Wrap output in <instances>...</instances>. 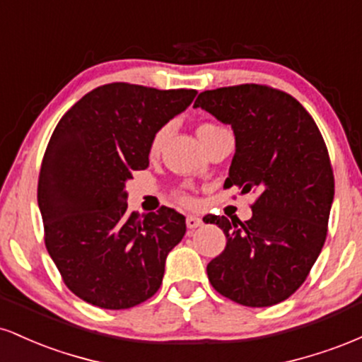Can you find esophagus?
Wrapping results in <instances>:
<instances>
[{
  "label": "esophagus",
  "instance_id": "esophagus-1",
  "mask_svg": "<svg viewBox=\"0 0 362 362\" xmlns=\"http://www.w3.org/2000/svg\"><path fill=\"white\" fill-rule=\"evenodd\" d=\"M185 224H187V228H189V230H195V228L202 226V219L197 218V216H187Z\"/></svg>",
  "mask_w": 362,
  "mask_h": 362
}]
</instances>
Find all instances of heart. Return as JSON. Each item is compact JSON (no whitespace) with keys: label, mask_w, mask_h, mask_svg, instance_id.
Wrapping results in <instances>:
<instances>
[{"label":"heart","mask_w":362,"mask_h":362,"mask_svg":"<svg viewBox=\"0 0 362 362\" xmlns=\"http://www.w3.org/2000/svg\"><path fill=\"white\" fill-rule=\"evenodd\" d=\"M218 129H221V127L216 126V124L204 122V124H201V126L197 127V136L202 139V138H204V136L211 134V132L218 131ZM167 132H168V127H161V129H158V131L155 132V136H153L151 141H149V153H151V155H156V153L160 151V148H161V144H163ZM178 201H180L182 204H187V206H189L190 202H192V201H190L189 195H185V194L178 195Z\"/></svg>","instance_id":"1"}]
</instances>
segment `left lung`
I'll return each mask as SVG.
<instances>
[{
    "label": "left lung",
    "instance_id": "left-lung-1",
    "mask_svg": "<svg viewBox=\"0 0 362 362\" xmlns=\"http://www.w3.org/2000/svg\"><path fill=\"white\" fill-rule=\"evenodd\" d=\"M194 107L235 132L224 187L257 194L248 221L204 218L226 235V248L207 264V277L238 305H277L305 282L327 238L335 184L322 132L296 98L267 85L202 91Z\"/></svg>",
    "mask_w": 362,
    "mask_h": 362
}]
</instances>
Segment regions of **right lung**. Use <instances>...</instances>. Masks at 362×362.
<instances>
[{
  "label": "right lung",
  "instance_id": "right-lung-1",
  "mask_svg": "<svg viewBox=\"0 0 362 362\" xmlns=\"http://www.w3.org/2000/svg\"><path fill=\"white\" fill-rule=\"evenodd\" d=\"M195 90L109 83L62 115L39 173L44 242L62 281L103 310L149 300L163 281L167 255L185 235L170 207L127 213L126 182L149 165V141L184 112Z\"/></svg>",
  "mask_w": 362,
  "mask_h": 362
}]
</instances>
